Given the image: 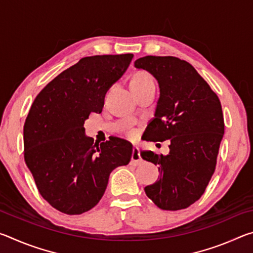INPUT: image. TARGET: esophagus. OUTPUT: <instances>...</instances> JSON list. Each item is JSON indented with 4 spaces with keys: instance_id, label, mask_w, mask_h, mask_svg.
I'll use <instances>...</instances> for the list:
<instances>
[{
    "instance_id": "34e87169",
    "label": "esophagus",
    "mask_w": 253,
    "mask_h": 253,
    "mask_svg": "<svg viewBox=\"0 0 253 253\" xmlns=\"http://www.w3.org/2000/svg\"><path fill=\"white\" fill-rule=\"evenodd\" d=\"M130 163L132 165H138L139 163H142V158H140V154H139V148L137 146L132 148L131 162Z\"/></svg>"
}]
</instances>
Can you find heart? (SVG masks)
<instances>
[{
    "mask_svg": "<svg viewBox=\"0 0 253 253\" xmlns=\"http://www.w3.org/2000/svg\"><path fill=\"white\" fill-rule=\"evenodd\" d=\"M131 85L132 84H155L153 77L148 74V72L140 71L132 77L131 79Z\"/></svg>",
    "mask_w": 253,
    "mask_h": 253,
    "instance_id": "1",
    "label": "heart"
}]
</instances>
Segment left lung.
<instances>
[{"label": "left lung", "mask_w": 253, "mask_h": 253, "mask_svg": "<svg viewBox=\"0 0 253 253\" xmlns=\"http://www.w3.org/2000/svg\"><path fill=\"white\" fill-rule=\"evenodd\" d=\"M135 67L152 74L160 85L145 139L170 143L168 155L140 153L161 173L145 193L162 210L186 209L203 195L215 170L224 134L220 99L193 66L176 57L146 55Z\"/></svg>", "instance_id": "left-lung-1"}]
</instances>
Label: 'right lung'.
<instances>
[{
  "instance_id": "right-lung-1",
  "label": "right lung",
  "mask_w": 253,
  "mask_h": 253,
  "mask_svg": "<svg viewBox=\"0 0 253 253\" xmlns=\"http://www.w3.org/2000/svg\"><path fill=\"white\" fill-rule=\"evenodd\" d=\"M134 54L80 59L42 89L23 128L24 161L39 193L58 211L75 215L92 209L109 175L130 162L132 145L111 136L95 143L84 135L91 113L100 114L108 89L125 74Z\"/></svg>"
}]
</instances>
